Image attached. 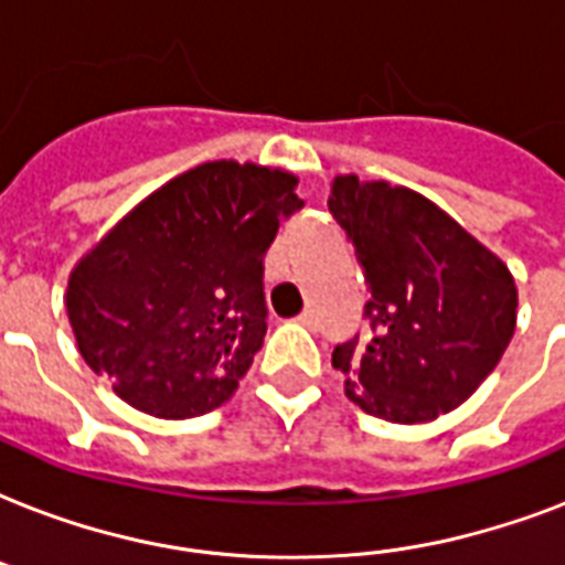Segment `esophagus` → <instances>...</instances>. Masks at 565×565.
<instances>
[{
    "label": "esophagus",
    "instance_id": "1",
    "mask_svg": "<svg viewBox=\"0 0 565 565\" xmlns=\"http://www.w3.org/2000/svg\"><path fill=\"white\" fill-rule=\"evenodd\" d=\"M299 322H301V326H308V328H317V326H319V317H317V310H313V308L301 310Z\"/></svg>",
    "mask_w": 565,
    "mask_h": 565
}]
</instances>
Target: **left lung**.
<instances>
[{
  "label": "left lung",
  "mask_w": 565,
  "mask_h": 565,
  "mask_svg": "<svg viewBox=\"0 0 565 565\" xmlns=\"http://www.w3.org/2000/svg\"><path fill=\"white\" fill-rule=\"evenodd\" d=\"M328 211L352 239L370 337L334 345L345 395L386 422H430L495 370L516 328L508 266L425 195L340 175Z\"/></svg>",
  "instance_id": "1"
}]
</instances>
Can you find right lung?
<instances>
[{
  "instance_id": "obj_1",
  "label": "right lung",
  "mask_w": 565,
  "mask_h": 565,
  "mask_svg": "<svg viewBox=\"0 0 565 565\" xmlns=\"http://www.w3.org/2000/svg\"><path fill=\"white\" fill-rule=\"evenodd\" d=\"M290 172L213 161L140 202L66 287L78 352L161 419L228 402L264 345V255L305 202Z\"/></svg>"
}]
</instances>
